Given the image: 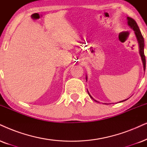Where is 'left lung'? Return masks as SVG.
I'll list each match as a JSON object with an SVG mask.
<instances>
[{"label":"left lung","instance_id":"1","mask_svg":"<svg viewBox=\"0 0 147 147\" xmlns=\"http://www.w3.org/2000/svg\"><path fill=\"white\" fill-rule=\"evenodd\" d=\"M127 25L129 26V27L131 28V29L134 31V34L136 36V38L137 42H138V49H139V54H140L141 57V60H142V64H143V68H144V71H145L146 68V60H145V56H144V38H143L142 34H141L140 29H139L138 24H137L136 22L132 18H129V17H127ZM87 79V76L86 75V81ZM87 93H88L89 96H90V98H92L93 100H94V98H92V96L90 95V94L89 93L88 91H87ZM128 99V98H127ZM126 99V100H127ZM126 100H122L121 102L125 101ZM96 101V100H95ZM97 102V101H96ZM107 105H109V104H107Z\"/></svg>","mask_w":147,"mask_h":147}]
</instances>
